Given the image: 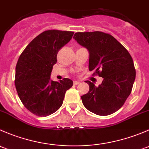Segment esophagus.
<instances>
[{
  "label": "esophagus",
  "instance_id": "34e87169",
  "mask_svg": "<svg viewBox=\"0 0 149 149\" xmlns=\"http://www.w3.org/2000/svg\"><path fill=\"white\" fill-rule=\"evenodd\" d=\"M73 84H74V85H78V84H79V82H78V81H74V82H73Z\"/></svg>",
  "mask_w": 149,
  "mask_h": 149
}]
</instances>
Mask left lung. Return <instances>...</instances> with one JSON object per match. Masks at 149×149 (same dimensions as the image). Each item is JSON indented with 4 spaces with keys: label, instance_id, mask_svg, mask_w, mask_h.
Returning a JSON list of instances; mask_svg holds the SVG:
<instances>
[{
    "label": "left lung",
    "instance_id": "1",
    "mask_svg": "<svg viewBox=\"0 0 149 149\" xmlns=\"http://www.w3.org/2000/svg\"><path fill=\"white\" fill-rule=\"evenodd\" d=\"M73 38L88 49L89 70L103 78L97 87L86 81L90 90L81 97L84 106L98 116L115 113L130 95L136 78L131 54L113 36L104 32H77Z\"/></svg>",
    "mask_w": 149,
    "mask_h": 149
}]
</instances>
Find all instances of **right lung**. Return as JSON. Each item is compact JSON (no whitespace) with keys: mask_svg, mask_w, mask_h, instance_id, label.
<instances>
[{"mask_svg":"<svg viewBox=\"0 0 149 149\" xmlns=\"http://www.w3.org/2000/svg\"><path fill=\"white\" fill-rule=\"evenodd\" d=\"M74 32L48 30L38 35L20 55L16 67L15 85L23 105L40 117L55 113L63 103L65 93L73 85L64 78L50 79L57 53L72 37Z\"/></svg>","mask_w":149,"mask_h":149,"instance_id":"right-lung-1","label":"right lung"}]
</instances>
